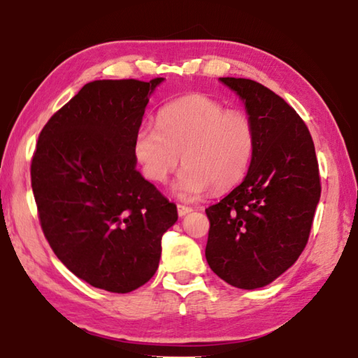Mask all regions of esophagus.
<instances>
[{"mask_svg": "<svg viewBox=\"0 0 358 358\" xmlns=\"http://www.w3.org/2000/svg\"><path fill=\"white\" fill-rule=\"evenodd\" d=\"M177 210H178V215L180 216H185L187 213H191L192 208L191 207H186V205H177Z\"/></svg>", "mask_w": 358, "mask_h": 358, "instance_id": "esophagus-1", "label": "esophagus"}]
</instances>
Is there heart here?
<instances>
[{
    "label": "heart",
    "instance_id": "b5f03b06",
    "mask_svg": "<svg viewBox=\"0 0 358 358\" xmlns=\"http://www.w3.org/2000/svg\"><path fill=\"white\" fill-rule=\"evenodd\" d=\"M256 136L250 117L226 110L205 94H187L169 102L157 113V126L137 131L134 153L145 177L166 183L169 175L186 166L175 185L183 199L229 189L245 177L252 159Z\"/></svg>",
    "mask_w": 358,
    "mask_h": 358
}]
</instances>
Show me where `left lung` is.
I'll list each match as a JSON object with an SVG mask.
<instances>
[{"label":"left lung","instance_id":"obj_1","mask_svg":"<svg viewBox=\"0 0 358 358\" xmlns=\"http://www.w3.org/2000/svg\"><path fill=\"white\" fill-rule=\"evenodd\" d=\"M237 93L256 145L245 180L205 213L210 268L238 289L264 287L295 264L320 197L316 150L299 113L250 78L221 77Z\"/></svg>","mask_w":358,"mask_h":358}]
</instances>
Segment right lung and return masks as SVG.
<instances>
[{
	"label": "right lung",
	"mask_w": 358,
	"mask_h": 358,
	"mask_svg": "<svg viewBox=\"0 0 358 358\" xmlns=\"http://www.w3.org/2000/svg\"><path fill=\"white\" fill-rule=\"evenodd\" d=\"M164 78L94 80L42 128L31 187L42 232L80 280L126 294L155 275L177 207L136 171L134 141Z\"/></svg>",
	"instance_id": "add662e5"
}]
</instances>
